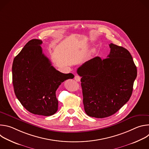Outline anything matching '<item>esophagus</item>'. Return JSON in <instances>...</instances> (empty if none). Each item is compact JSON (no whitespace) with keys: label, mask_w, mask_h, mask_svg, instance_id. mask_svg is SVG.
I'll list each match as a JSON object with an SVG mask.
<instances>
[{"label":"esophagus","mask_w":149,"mask_h":149,"mask_svg":"<svg viewBox=\"0 0 149 149\" xmlns=\"http://www.w3.org/2000/svg\"><path fill=\"white\" fill-rule=\"evenodd\" d=\"M74 78H75V80L76 81H78V82L80 81V80H81V77H80L79 75H75Z\"/></svg>","instance_id":"1"}]
</instances>
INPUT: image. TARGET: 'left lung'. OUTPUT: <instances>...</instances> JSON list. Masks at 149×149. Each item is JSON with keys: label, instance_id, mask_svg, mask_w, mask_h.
<instances>
[{"label": "left lung", "instance_id": "left-lung-1", "mask_svg": "<svg viewBox=\"0 0 149 149\" xmlns=\"http://www.w3.org/2000/svg\"><path fill=\"white\" fill-rule=\"evenodd\" d=\"M107 58L99 56L77 70L81 77L84 110L90 117L104 118L115 114L133 92L137 68L129 51L113 44Z\"/></svg>", "mask_w": 149, "mask_h": 149}]
</instances>
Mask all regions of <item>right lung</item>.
<instances>
[{"label":"right lung","mask_w":149,"mask_h":149,"mask_svg":"<svg viewBox=\"0 0 149 149\" xmlns=\"http://www.w3.org/2000/svg\"><path fill=\"white\" fill-rule=\"evenodd\" d=\"M42 41L32 39L14 58L12 82L15 94L30 113L44 116L58 110L56 91L64 81L72 79L71 74L57 71L42 53Z\"/></svg>","instance_id":"obj_1"}]
</instances>
